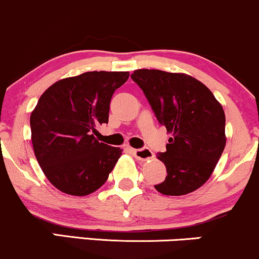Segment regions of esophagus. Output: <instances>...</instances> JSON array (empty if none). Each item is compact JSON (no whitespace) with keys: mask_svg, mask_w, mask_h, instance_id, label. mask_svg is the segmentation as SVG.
Returning a JSON list of instances; mask_svg holds the SVG:
<instances>
[{"mask_svg":"<svg viewBox=\"0 0 259 259\" xmlns=\"http://www.w3.org/2000/svg\"><path fill=\"white\" fill-rule=\"evenodd\" d=\"M131 150H132L133 155H135L138 160H148V159L153 158V152L147 147L141 148V149H131Z\"/></svg>","mask_w":259,"mask_h":259,"instance_id":"1","label":"esophagus"}]
</instances>
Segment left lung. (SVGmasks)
I'll return each instance as SVG.
<instances>
[{"label": "left lung", "mask_w": 259, "mask_h": 259, "mask_svg": "<svg viewBox=\"0 0 259 259\" xmlns=\"http://www.w3.org/2000/svg\"><path fill=\"white\" fill-rule=\"evenodd\" d=\"M131 78L172 135L166 152L158 153L167 176L154 187L166 196L193 192L207 182L225 148L223 106L204 84L185 73L137 69Z\"/></svg>", "instance_id": "8db88e82"}]
</instances>
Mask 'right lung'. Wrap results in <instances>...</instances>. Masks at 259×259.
<instances>
[{"label": "right lung", "instance_id": "add662e5", "mask_svg": "<svg viewBox=\"0 0 259 259\" xmlns=\"http://www.w3.org/2000/svg\"><path fill=\"white\" fill-rule=\"evenodd\" d=\"M128 72H85L46 89L30 115L31 142L42 172L57 190L87 196L106 182L122 149L101 143L112 94Z\"/></svg>", "mask_w": 259, "mask_h": 259}]
</instances>
